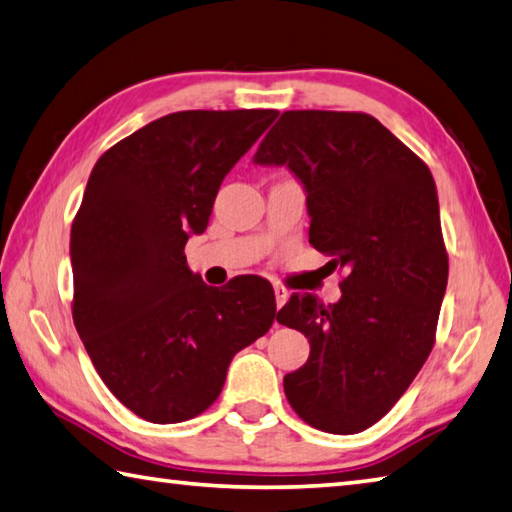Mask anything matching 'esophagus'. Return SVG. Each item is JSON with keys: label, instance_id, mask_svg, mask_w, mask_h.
<instances>
[{"label": "esophagus", "instance_id": "esophagus-1", "mask_svg": "<svg viewBox=\"0 0 512 512\" xmlns=\"http://www.w3.org/2000/svg\"><path fill=\"white\" fill-rule=\"evenodd\" d=\"M274 296H276V307H283L289 298V292L283 285H274Z\"/></svg>", "mask_w": 512, "mask_h": 512}]
</instances>
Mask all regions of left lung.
<instances>
[{
    "label": "left lung",
    "instance_id": "8db88e82",
    "mask_svg": "<svg viewBox=\"0 0 512 512\" xmlns=\"http://www.w3.org/2000/svg\"><path fill=\"white\" fill-rule=\"evenodd\" d=\"M301 182L310 243L347 276L341 301L292 296L276 321L310 339L285 374L289 406L332 435L370 428L435 345L448 254L430 169L368 113L285 111L254 156Z\"/></svg>",
    "mask_w": 512,
    "mask_h": 512
}]
</instances>
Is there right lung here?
Instances as JSON below:
<instances>
[{"label":"right lung","mask_w":512,"mask_h":512,"mask_svg":"<svg viewBox=\"0 0 512 512\" xmlns=\"http://www.w3.org/2000/svg\"><path fill=\"white\" fill-rule=\"evenodd\" d=\"M276 115L169 113L106 151L86 182L71 227L73 321L106 388L144 421L205 412L234 354L274 323L272 285L209 287L185 245L207 229L225 176Z\"/></svg>","instance_id":"add662e5"}]
</instances>
